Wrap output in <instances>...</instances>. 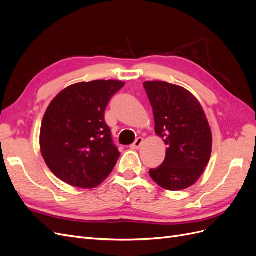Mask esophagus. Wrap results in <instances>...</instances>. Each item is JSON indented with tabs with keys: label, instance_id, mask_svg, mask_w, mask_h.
Here are the masks:
<instances>
[{
	"label": "esophagus",
	"instance_id": "1",
	"mask_svg": "<svg viewBox=\"0 0 256 256\" xmlns=\"http://www.w3.org/2000/svg\"><path fill=\"white\" fill-rule=\"evenodd\" d=\"M143 142H144V138H138L136 140V142L131 145V148L132 150H138L141 147V145L143 144Z\"/></svg>",
	"mask_w": 256,
	"mask_h": 256
}]
</instances>
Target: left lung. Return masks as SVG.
<instances>
[{
	"label": "left lung",
	"mask_w": 256,
	"mask_h": 256,
	"mask_svg": "<svg viewBox=\"0 0 256 256\" xmlns=\"http://www.w3.org/2000/svg\"><path fill=\"white\" fill-rule=\"evenodd\" d=\"M154 132L166 144V159L150 175L161 188L184 190L194 184L205 171L212 150V134L196 97L180 85L146 81Z\"/></svg>",
	"instance_id": "1"
}]
</instances>
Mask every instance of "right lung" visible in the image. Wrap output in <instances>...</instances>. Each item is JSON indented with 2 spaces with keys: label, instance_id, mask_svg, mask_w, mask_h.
Here are the masks:
<instances>
[{
  "label": "right lung",
  "instance_id": "add662e5",
  "mask_svg": "<svg viewBox=\"0 0 256 256\" xmlns=\"http://www.w3.org/2000/svg\"><path fill=\"white\" fill-rule=\"evenodd\" d=\"M125 82L95 80L69 85L53 98L40 127L42 158L60 180L92 189L111 174L120 158L104 120L110 99Z\"/></svg>",
  "mask_w": 256,
  "mask_h": 256
}]
</instances>
